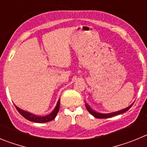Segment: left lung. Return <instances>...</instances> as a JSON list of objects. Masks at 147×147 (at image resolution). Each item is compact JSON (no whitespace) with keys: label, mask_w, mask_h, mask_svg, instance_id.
Listing matches in <instances>:
<instances>
[{"label":"left lung","mask_w":147,"mask_h":147,"mask_svg":"<svg viewBox=\"0 0 147 147\" xmlns=\"http://www.w3.org/2000/svg\"><path fill=\"white\" fill-rule=\"evenodd\" d=\"M132 106V105H131L130 106H129L128 107L125 109H123L121 110H119V111H117V112H113V113H99L98 111H96V110H93L91 107H90L89 105L87 103H85V107H86L87 110H88V112L91 114L92 115H93L94 117L98 118V119H107V118L113 117V116H115V115H119V114L124 113L127 112V110H129L131 107Z\"/></svg>","instance_id":"left-lung-1"}]
</instances>
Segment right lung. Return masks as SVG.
<instances>
[{
    "instance_id": "obj_1",
    "label": "right lung",
    "mask_w": 147,
    "mask_h": 147,
    "mask_svg": "<svg viewBox=\"0 0 147 147\" xmlns=\"http://www.w3.org/2000/svg\"><path fill=\"white\" fill-rule=\"evenodd\" d=\"M59 105H60V99H59V101L57 102V106L54 108V110H53V112L49 114V115H45V116H39V115H34V114L26 112V111H24V110H21V109L18 108L17 106H15V107H16L17 110H18V112L20 113V115L22 116H23L25 119H26L27 120L31 121L37 122V123H45V122L51 121L54 120L55 119V117L57 116V114L59 112Z\"/></svg>"
}]
</instances>
